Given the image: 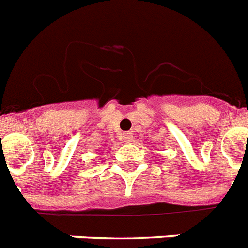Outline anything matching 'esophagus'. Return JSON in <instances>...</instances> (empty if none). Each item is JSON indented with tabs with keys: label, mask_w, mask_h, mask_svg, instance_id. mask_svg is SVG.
<instances>
[{
	"label": "esophagus",
	"mask_w": 248,
	"mask_h": 248,
	"mask_svg": "<svg viewBox=\"0 0 248 248\" xmlns=\"http://www.w3.org/2000/svg\"><path fill=\"white\" fill-rule=\"evenodd\" d=\"M122 138H124V140L126 141V143H131L132 138H134V137H132L131 132H124V137H122Z\"/></svg>",
	"instance_id": "34e87169"
}]
</instances>
